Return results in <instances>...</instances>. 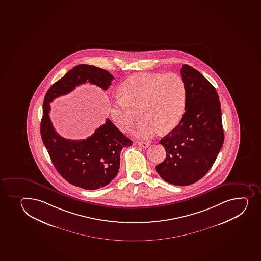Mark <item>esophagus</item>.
<instances>
[{
  "mask_svg": "<svg viewBox=\"0 0 261 261\" xmlns=\"http://www.w3.org/2000/svg\"><path fill=\"white\" fill-rule=\"evenodd\" d=\"M138 145H140V147L147 148L150 145L149 142H138Z\"/></svg>",
  "mask_w": 261,
  "mask_h": 261,
  "instance_id": "esophagus-1",
  "label": "esophagus"
}]
</instances>
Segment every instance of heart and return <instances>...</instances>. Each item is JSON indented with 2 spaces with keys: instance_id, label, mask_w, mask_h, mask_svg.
I'll use <instances>...</instances> for the list:
<instances>
[{
  "instance_id": "obj_1",
  "label": "heart",
  "mask_w": 261,
  "mask_h": 261,
  "mask_svg": "<svg viewBox=\"0 0 261 261\" xmlns=\"http://www.w3.org/2000/svg\"><path fill=\"white\" fill-rule=\"evenodd\" d=\"M121 98L110 105V116L122 132H129L142 116L135 130L140 139L175 127L185 108V82L177 73H137L121 84Z\"/></svg>"
}]
</instances>
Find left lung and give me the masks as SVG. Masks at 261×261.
Instances as JSON below:
<instances>
[{
    "label": "left lung",
    "instance_id": "obj_1",
    "mask_svg": "<svg viewBox=\"0 0 261 261\" xmlns=\"http://www.w3.org/2000/svg\"><path fill=\"white\" fill-rule=\"evenodd\" d=\"M185 113L180 123L159 144L166 159L156 169L172 185L188 186L204 177L212 168L224 140L221 105L215 87L194 67L184 64Z\"/></svg>",
    "mask_w": 261,
    "mask_h": 261
}]
</instances>
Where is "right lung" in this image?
<instances>
[{"mask_svg":"<svg viewBox=\"0 0 261 261\" xmlns=\"http://www.w3.org/2000/svg\"><path fill=\"white\" fill-rule=\"evenodd\" d=\"M113 79L106 70L78 65L50 86L43 101L41 137L52 163L65 180L87 190L102 188L114 180L118 174L121 150L132 145V140L109 119L85 140L65 139L57 134L52 125L48 116L49 103L86 82L106 91Z\"/></svg>","mask_w":261,"mask_h":261,"instance_id":"add662e5","label":"right lung"}]
</instances>
